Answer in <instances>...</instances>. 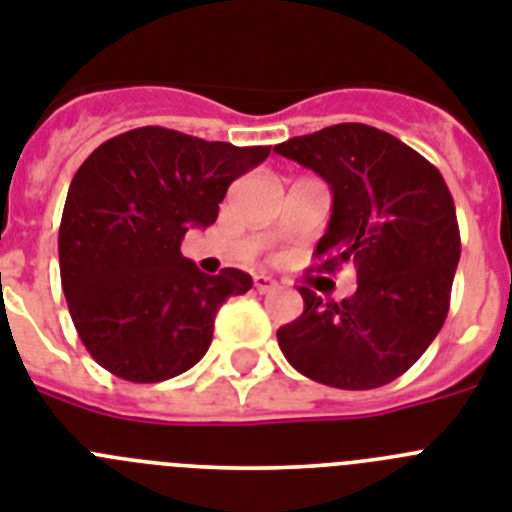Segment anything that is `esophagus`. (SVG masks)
Returning <instances> with one entry per match:
<instances>
[{"label": "esophagus", "instance_id": "1", "mask_svg": "<svg viewBox=\"0 0 512 512\" xmlns=\"http://www.w3.org/2000/svg\"><path fill=\"white\" fill-rule=\"evenodd\" d=\"M275 286H278V283H275L273 278H268V275H255V291L257 293H270V291H275Z\"/></svg>", "mask_w": 512, "mask_h": 512}]
</instances>
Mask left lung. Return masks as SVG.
Wrapping results in <instances>:
<instances>
[{
	"label": "left lung",
	"mask_w": 512,
	"mask_h": 512,
	"mask_svg": "<svg viewBox=\"0 0 512 512\" xmlns=\"http://www.w3.org/2000/svg\"><path fill=\"white\" fill-rule=\"evenodd\" d=\"M332 190L317 270L358 268L350 299L301 286L304 311L278 330L286 361L335 389H376L402 376L446 322L461 257L456 206L443 175L415 149L366 123H337L275 146Z\"/></svg>",
	"instance_id": "left-lung-1"
}]
</instances>
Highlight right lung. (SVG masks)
<instances>
[{
	"label": "right lung",
	"mask_w": 512,
	"mask_h": 512,
	"mask_svg": "<svg viewBox=\"0 0 512 512\" xmlns=\"http://www.w3.org/2000/svg\"><path fill=\"white\" fill-rule=\"evenodd\" d=\"M268 154L144 126L84 159L61 216V286L79 340L105 371L157 384L206 355L216 311L252 278L201 273L180 244L216 221L226 188Z\"/></svg>",
	"instance_id": "right-lung-1"
}]
</instances>
